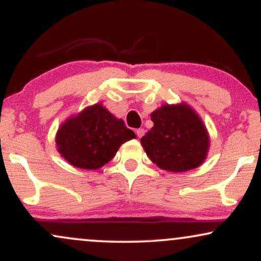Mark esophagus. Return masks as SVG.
Instances as JSON below:
<instances>
[{
    "instance_id": "obj_1",
    "label": "esophagus",
    "mask_w": 261,
    "mask_h": 261,
    "mask_svg": "<svg viewBox=\"0 0 261 261\" xmlns=\"http://www.w3.org/2000/svg\"><path fill=\"white\" fill-rule=\"evenodd\" d=\"M136 135L141 139V137H142L143 135H145V130H143V128H137V130H136Z\"/></svg>"
}]
</instances>
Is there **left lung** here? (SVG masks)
Returning <instances> with one entry per match:
<instances>
[{"label":"left lung","instance_id":"1","mask_svg":"<svg viewBox=\"0 0 261 261\" xmlns=\"http://www.w3.org/2000/svg\"><path fill=\"white\" fill-rule=\"evenodd\" d=\"M151 119L153 127L141 139V145L157 167L181 173L205 162L210 148L207 128L189 104H164Z\"/></svg>","mask_w":261,"mask_h":261}]
</instances>
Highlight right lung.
Listing matches in <instances>:
<instances>
[{
    "mask_svg": "<svg viewBox=\"0 0 261 261\" xmlns=\"http://www.w3.org/2000/svg\"><path fill=\"white\" fill-rule=\"evenodd\" d=\"M136 137L101 103L87 107L60 125L56 148L61 157L81 169H99L112 161L122 143Z\"/></svg>",
    "mask_w": 261,
    "mask_h": 261,
    "instance_id": "obj_1",
    "label": "right lung"
}]
</instances>
